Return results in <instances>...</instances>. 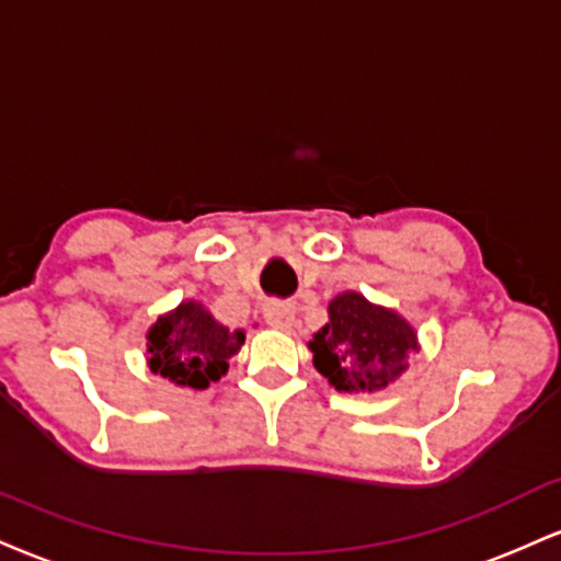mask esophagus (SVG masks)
Segmentation results:
<instances>
[{
	"label": "esophagus",
	"instance_id": "esophagus-1",
	"mask_svg": "<svg viewBox=\"0 0 561 561\" xmlns=\"http://www.w3.org/2000/svg\"><path fill=\"white\" fill-rule=\"evenodd\" d=\"M263 319H266L268 327L274 329H289L295 321V306L293 302H282V300L263 302Z\"/></svg>",
	"mask_w": 561,
	"mask_h": 561
}]
</instances>
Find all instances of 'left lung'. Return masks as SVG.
Returning a JSON list of instances; mask_svg holds the SVG:
<instances>
[{
    "label": "left lung",
    "instance_id": "1",
    "mask_svg": "<svg viewBox=\"0 0 561 561\" xmlns=\"http://www.w3.org/2000/svg\"><path fill=\"white\" fill-rule=\"evenodd\" d=\"M308 347L316 370L336 391H379L408 368L417 334L397 310L342 293L329 302V323Z\"/></svg>",
    "mask_w": 561,
    "mask_h": 561
}]
</instances>
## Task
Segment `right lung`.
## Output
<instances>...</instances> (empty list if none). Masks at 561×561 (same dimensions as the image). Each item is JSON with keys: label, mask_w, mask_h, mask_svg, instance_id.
<instances>
[{"label": "right lung", "mask_w": 561, "mask_h": 561, "mask_svg": "<svg viewBox=\"0 0 561 561\" xmlns=\"http://www.w3.org/2000/svg\"><path fill=\"white\" fill-rule=\"evenodd\" d=\"M148 368L178 387L206 389L227 374L229 357L245 342V332H229L195 300L180 302L148 329Z\"/></svg>", "instance_id": "1"}]
</instances>
